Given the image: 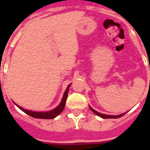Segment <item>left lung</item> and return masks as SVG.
<instances>
[{
    "instance_id": "1",
    "label": "left lung",
    "mask_w": 150,
    "mask_h": 150,
    "mask_svg": "<svg viewBox=\"0 0 150 150\" xmlns=\"http://www.w3.org/2000/svg\"><path fill=\"white\" fill-rule=\"evenodd\" d=\"M89 108H90V110H91L93 112L94 114H96V115H98V116H100V117H102V118H118V117H121V116H123L124 114H125L126 113H127V112H125V113H124V114H119V115H107V114H101V113H99V112H97L94 109H93L90 106H89Z\"/></svg>"
}]
</instances>
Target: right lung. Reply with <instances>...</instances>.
<instances>
[{
	"mask_svg": "<svg viewBox=\"0 0 150 150\" xmlns=\"http://www.w3.org/2000/svg\"><path fill=\"white\" fill-rule=\"evenodd\" d=\"M71 85L69 84L66 89L64 93V96L62 97V100H61L60 104L57 106V107H55L54 109L51 110H49V111L47 112H37V111H33V110H29L24 109L22 108V107H20L18 104H16L15 102V103L16 106H17L20 110H22V111L25 112V114L29 115V116L33 117H35V118H40V119H53L54 117H56L57 116H58L59 114H61V112L63 111L64 108V106H65L66 100H67V97H68V90H69V88H70Z\"/></svg>",
	"mask_w": 150,
	"mask_h": 150,
	"instance_id": "right-lung-1",
	"label": "right lung"
}]
</instances>
